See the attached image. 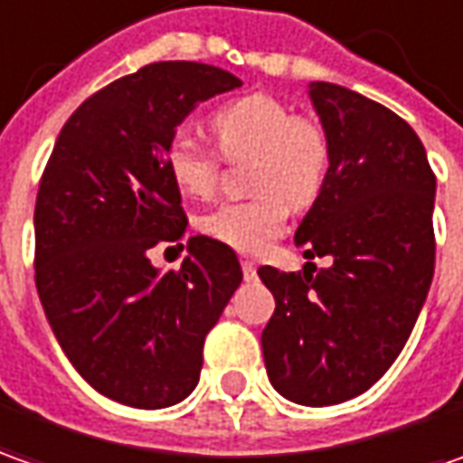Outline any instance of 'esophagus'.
Masks as SVG:
<instances>
[{"mask_svg":"<svg viewBox=\"0 0 463 463\" xmlns=\"http://www.w3.org/2000/svg\"><path fill=\"white\" fill-rule=\"evenodd\" d=\"M241 266H243V277H246L248 281L256 279V263H253V261H243V263H241Z\"/></svg>","mask_w":463,"mask_h":463,"instance_id":"obj_1","label":"esophagus"}]
</instances>
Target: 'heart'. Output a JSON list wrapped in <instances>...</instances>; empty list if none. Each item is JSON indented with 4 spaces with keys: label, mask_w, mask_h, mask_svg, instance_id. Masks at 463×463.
<instances>
[{
    "label": "heart",
    "mask_w": 463,
    "mask_h": 463,
    "mask_svg": "<svg viewBox=\"0 0 463 463\" xmlns=\"http://www.w3.org/2000/svg\"><path fill=\"white\" fill-rule=\"evenodd\" d=\"M210 133L225 161L253 158L250 189L259 197L217 207L202 220V231L238 253L259 256L281 235L289 207L305 210L317 200L330 161L327 137L271 94H248L220 107L210 118ZM166 168L189 197L204 200L215 192L217 158L189 137L168 143Z\"/></svg>",
    "instance_id": "heart-1"
}]
</instances>
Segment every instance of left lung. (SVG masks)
<instances>
[{"label": "left lung", "mask_w": 463, "mask_h": 463, "mask_svg": "<svg viewBox=\"0 0 463 463\" xmlns=\"http://www.w3.org/2000/svg\"><path fill=\"white\" fill-rule=\"evenodd\" d=\"M307 94L330 161L295 232L302 274L259 269L277 299L261 348L281 397L326 407L369 390L405 348L433 281L436 176L392 109L327 81ZM315 255L331 263L317 269Z\"/></svg>", "instance_id": "1"}]
</instances>
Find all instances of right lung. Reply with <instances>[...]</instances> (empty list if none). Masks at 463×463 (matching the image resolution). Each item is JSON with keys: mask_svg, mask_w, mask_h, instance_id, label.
Returning a JSON list of instances; mask_svg holds the SVG:
<instances>
[{"mask_svg": "<svg viewBox=\"0 0 463 463\" xmlns=\"http://www.w3.org/2000/svg\"><path fill=\"white\" fill-rule=\"evenodd\" d=\"M241 84L207 63H151L89 97L53 146L35 202V284L66 359L115 402L186 400L204 335L243 281L235 250L207 235L189 238L179 271L148 259L186 232L168 143L197 104Z\"/></svg>", "mask_w": 463, "mask_h": 463, "instance_id": "obj_1", "label": "right lung"}]
</instances>
